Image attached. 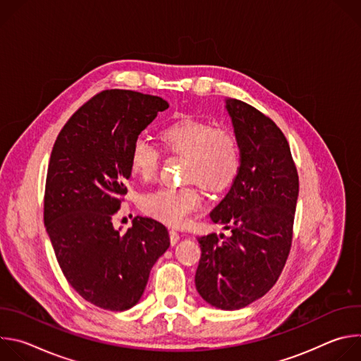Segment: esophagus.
<instances>
[{
    "label": "esophagus",
    "instance_id": "esophagus-1",
    "mask_svg": "<svg viewBox=\"0 0 361 361\" xmlns=\"http://www.w3.org/2000/svg\"><path fill=\"white\" fill-rule=\"evenodd\" d=\"M178 240H180V234L176 230H170V241H171V244L173 245L177 244Z\"/></svg>",
    "mask_w": 361,
    "mask_h": 361
}]
</instances>
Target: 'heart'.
Masks as SVG:
<instances>
[{
  "instance_id": "1",
  "label": "heart",
  "mask_w": 361,
  "mask_h": 361,
  "mask_svg": "<svg viewBox=\"0 0 361 361\" xmlns=\"http://www.w3.org/2000/svg\"><path fill=\"white\" fill-rule=\"evenodd\" d=\"M161 140L173 152L188 157L185 178L198 181L205 188L220 191L237 177L241 166V149L230 130L183 118L161 131ZM160 149L147 137L134 140L130 149V169L141 181H149L160 166ZM201 205V194L194 187H161L141 198L142 210L169 226L187 224L191 213Z\"/></svg>"
}]
</instances>
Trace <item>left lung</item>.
Returning <instances> with one entry per match:
<instances>
[{
	"label": "left lung",
	"instance_id": "1",
	"mask_svg": "<svg viewBox=\"0 0 361 361\" xmlns=\"http://www.w3.org/2000/svg\"><path fill=\"white\" fill-rule=\"evenodd\" d=\"M241 149L231 188L210 213L231 231L198 237V294L221 310H238L263 297L279 280L290 252L298 176L281 130L259 110L226 98Z\"/></svg>",
	"mask_w": 361,
	"mask_h": 361
}]
</instances>
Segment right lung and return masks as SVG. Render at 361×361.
<instances>
[{
	"label": "right lung",
	"instance_id": "add662e5",
	"mask_svg": "<svg viewBox=\"0 0 361 361\" xmlns=\"http://www.w3.org/2000/svg\"><path fill=\"white\" fill-rule=\"evenodd\" d=\"M169 109L160 97L106 90L68 120L51 152L44 224L71 287L110 312L135 305L152 266L170 247L160 221L137 216L127 231L113 226L131 176L134 140Z\"/></svg>",
	"mask_w": 361,
	"mask_h": 361
}]
</instances>
